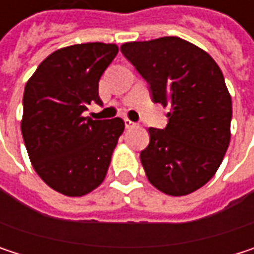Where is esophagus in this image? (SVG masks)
I'll list each match as a JSON object with an SVG mask.
<instances>
[{
    "mask_svg": "<svg viewBox=\"0 0 254 254\" xmlns=\"http://www.w3.org/2000/svg\"><path fill=\"white\" fill-rule=\"evenodd\" d=\"M124 122H125V127H135V124H133L132 121H129V119H124Z\"/></svg>",
    "mask_w": 254,
    "mask_h": 254,
    "instance_id": "34e87169",
    "label": "esophagus"
}]
</instances>
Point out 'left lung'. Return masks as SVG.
I'll list each match as a JSON object with an SVG mask.
<instances>
[{
  "instance_id": "left-lung-1",
  "label": "left lung",
  "mask_w": 254,
  "mask_h": 254,
  "mask_svg": "<svg viewBox=\"0 0 254 254\" xmlns=\"http://www.w3.org/2000/svg\"><path fill=\"white\" fill-rule=\"evenodd\" d=\"M122 54L150 85L151 100L171 106L165 129L150 127L139 159L148 181L187 195L210 181L231 138L232 103L216 62L178 36L127 42Z\"/></svg>"
}]
</instances>
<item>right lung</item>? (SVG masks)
Returning a JSON list of instances; mask_svg holds the SVG:
<instances>
[{
    "mask_svg": "<svg viewBox=\"0 0 254 254\" xmlns=\"http://www.w3.org/2000/svg\"><path fill=\"white\" fill-rule=\"evenodd\" d=\"M118 51L103 42L60 48L26 83L22 135L29 159L41 179L64 195H85L104 181L125 129L121 118H83L86 106L103 104L98 82Z\"/></svg>",
    "mask_w": 254,
    "mask_h": 254,
    "instance_id": "obj_1",
    "label": "right lung"
}]
</instances>
